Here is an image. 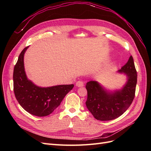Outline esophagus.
<instances>
[{
    "instance_id": "esophagus-1",
    "label": "esophagus",
    "mask_w": 151,
    "mask_h": 151,
    "mask_svg": "<svg viewBox=\"0 0 151 151\" xmlns=\"http://www.w3.org/2000/svg\"><path fill=\"white\" fill-rule=\"evenodd\" d=\"M76 86L77 87H79V88H81V87H83V86H84V83H83V81H77V83H76Z\"/></svg>"
}]
</instances>
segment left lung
<instances>
[{"label":"left lung","mask_w":151,"mask_h":151,"mask_svg":"<svg viewBox=\"0 0 151 151\" xmlns=\"http://www.w3.org/2000/svg\"><path fill=\"white\" fill-rule=\"evenodd\" d=\"M117 72L127 77L126 83L121 89H107L96 81H91L86 84V106L98 120L115 119L124 113L133 101L137 74L132 56Z\"/></svg>","instance_id":"8db88e82"}]
</instances>
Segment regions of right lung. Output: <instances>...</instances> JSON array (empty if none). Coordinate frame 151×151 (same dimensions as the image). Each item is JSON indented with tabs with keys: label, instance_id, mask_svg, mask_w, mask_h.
Instances as JSON below:
<instances>
[{
	"label": "right lung",
	"instance_id": "right-lung-1",
	"mask_svg": "<svg viewBox=\"0 0 151 151\" xmlns=\"http://www.w3.org/2000/svg\"><path fill=\"white\" fill-rule=\"evenodd\" d=\"M28 47L21 52L14 68V92L18 103L24 110L35 116H45L60 104L74 86L58 85L43 88L28 79L24 65V53Z\"/></svg>",
	"mask_w": 151,
	"mask_h": 151
}]
</instances>
